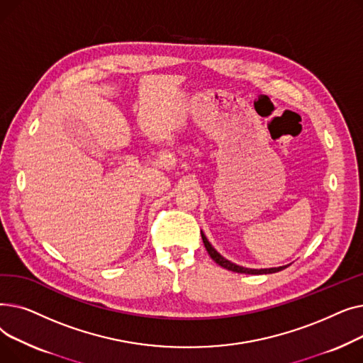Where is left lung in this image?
Wrapping results in <instances>:
<instances>
[{
    "label": "left lung",
    "instance_id": "8db88e82",
    "mask_svg": "<svg viewBox=\"0 0 363 363\" xmlns=\"http://www.w3.org/2000/svg\"><path fill=\"white\" fill-rule=\"evenodd\" d=\"M201 238H203V242H204V247H206L207 253L211 255V257H212L219 266H222V268H225V269H228V271L238 272V274H249V275H263V274H275V272H279V271L287 268V266H290V264H285V266H279V268H269V269H250V268H244V266H238V264L230 262L228 259H225L223 256H220V255L213 249L212 244L208 242V240L206 238V235H204L203 233H201Z\"/></svg>",
    "mask_w": 363,
    "mask_h": 363
}]
</instances>
